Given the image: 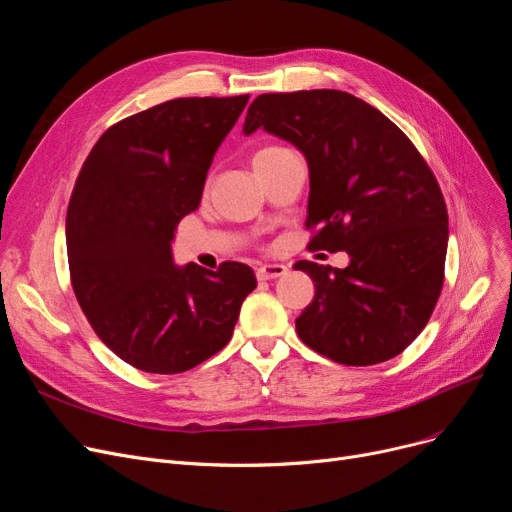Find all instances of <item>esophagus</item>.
<instances>
[{
	"mask_svg": "<svg viewBox=\"0 0 512 512\" xmlns=\"http://www.w3.org/2000/svg\"><path fill=\"white\" fill-rule=\"evenodd\" d=\"M288 274V267L282 263H265L257 270V278L259 280H276Z\"/></svg>",
	"mask_w": 512,
	"mask_h": 512,
	"instance_id": "1",
	"label": "esophagus"
}]
</instances>
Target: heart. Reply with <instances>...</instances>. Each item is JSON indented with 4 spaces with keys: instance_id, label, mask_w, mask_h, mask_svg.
I'll use <instances>...</instances> for the list:
<instances>
[{
    "instance_id": "b5f03b06",
    "label": "heart",
    "mask_w": 512,
    "mask_h": 512,
    "mask_svg": "<svg viewBox=\"0 0 512 512\" xmlns=\"http://www.w3.org/2000/svg\"><path fill=\"white\" fill-rule=\"evenodd\" d=\"M278 151H284L282 147H267V149H261L257 155H267V153H278Z\"/></svg>"
}]
</instances>
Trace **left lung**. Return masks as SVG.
Masks as SVG:
<instances>
[{
  "label": "left lung",
  "instance_id": "8db88e82",
  "mask_svg": "<svg viewBox=\"0 0 512 512\" xmlns=\"http://www.w3.org/2000/svg\"><path fill=\"white\" fill-rule=\"evenodd\" d=\"M297 147L309 168L311 251H346L344 270L297 261L315 297L299 338L342 365L400 355L432 315L448 249V211L415 145L363 99L334 89L259 95L242 132Z\"/></svg>",
  "mask_w": 512,
  "mask_h": 512
}]
</instances>
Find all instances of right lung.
Returning a JSON list of instances; mask_svg holds the SVG:
<instances>
[{
  "label": "right lung",
  "instance_id": "obj_1",
  "mask_svg": "<svg viewBox=\"0 0 512 512\" xmlns=\"http://www.w3.org/2000/svg\"><path fill=\"white\" fill-rule=\"evenodd\" d=\"M249 95L182 97L107 128L80 170L66 215L76 301L103 344L147 373H182L230 342L257 278L176 265L172 240L201 203L215 151Z\"/></svg>",
  "mask_w": 512,
  "mask_h": 512
}]
</instances>
